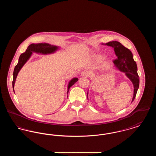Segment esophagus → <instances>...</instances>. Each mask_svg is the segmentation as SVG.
Masks as SVG:
<instances>
[{
	"instance_id": "34e87169",
	"label": "esophagus",
	"mask_w": 156,
	"mask_h": 156,
	"mask_svg": "<svg viewBox=\"0 0 156 156\" xmlns=\"http://www.w3.org/2000/svg\"><path fill=\"white\" fill-rule=\"evenodd\" d=\"M89 73L87 71H83L82 72L81 74V76L82 77H87L89 75Z\"/></svg>"
}]
</instances>
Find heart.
I'll return each instance as SVG.
<instances>
[{
  "label": "heart",
  "instance_id": "1",
  "mask_svg": "<svg viewBox=\"0 0 156 156\" xmlns=\"http://www.w3.org/2000/svg\"><path fill=\"white\" fill-rule=\"evenodd\" d=\"M104 56L100 54L95 55L93 57V62L94 65H97L101 62H102L104 59ZM111 61L110 59H106L104 61L101 65V70L103 71H108L111 67Z\"/></svg>",
  "mask_w": 156,
  "mask_h": 156
}]
</instances>
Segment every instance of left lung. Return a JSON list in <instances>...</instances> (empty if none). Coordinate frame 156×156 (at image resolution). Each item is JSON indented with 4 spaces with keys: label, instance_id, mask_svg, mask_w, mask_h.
I'll use <instances>...</instances> for the list:
<instances>
[{
    "label": "left lung",
    "instance_id": "left-lung-1",
    "mask_svg": "<svg viewBox=\"0 0 156 156\" xmlns=\"http://www.w3.org/2000/svg\"><path fill=\"white\" fill-rule=\"evenodd\" d=\"M102 44L110 46L114 49V51L117 57V58L113 61L115 66L120 71L125 73L126 76L132 82L134 87L132 102L139 89L140 81L137 74V64L134 60L132 53L128 48L116 41H110ZM88 90L87 93V98L88 99Z\"/></svg>",
    "mask_w": 156,
    "mask_h": 156
}]
</instances>
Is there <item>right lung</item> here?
I'll list each match as a JSON object with an SVG mask.
<instances>
[{"label":"right lung","mask_w":156,"mask_h":156,"mask_svg":"<svg viewBox=\"0 0 156 156\" xmlns=\"http://www.w3.org/2000/svg\"><path fill=\"white\" fill-rule=\"evenodd\" d=\"M59 48L60 47L59 46L49 44L47 43H38V44H30L27 47L26 51L20 55L18 63L15 66L14 71H13V82H12L13 92H15L14 87H15V82H16V80L18 73H19L22 68L24 66V65L26 64V62L30 59L33 52L40 54L47 55V54H50L54 53L59 50ZM78 78H73L68 82L67 94L69 92V88L74 84L75 82L78 81Z\"/></svg>","instance_id":"add662e5"}]
</instances>
